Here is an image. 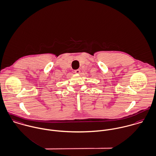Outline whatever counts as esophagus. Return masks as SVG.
Instances as JSON below:
<instances>
[{"label": "esophagus", "mask_w": 156, "mask_h": 156, "mask_svg": "<svg viewBox=\"0 0 156 156\" xmlns=\"http://www.w3.org/2000/svg\"><path fill=\"white\" fill-rule=\"evenodd\" d=\"M74 73H76V74H79L80 73V69H76V70H74Z\"/></svg>", "instance_id": "34e87169"}]
</instances>
